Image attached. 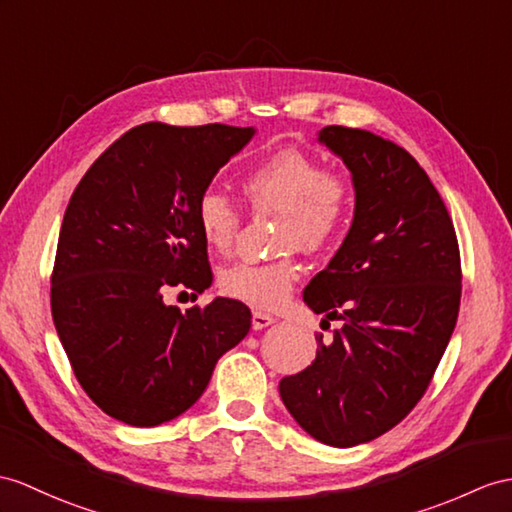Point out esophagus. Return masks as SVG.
Wrapping results in <instances>:
<instances>
[{
	"instance_id": "1",
	"label": "esophagus",
	"mask_w": 512,
	"mask_h": 512,
	"mask_svg": "<svg viewBox=\"0 0 512 512\" xmlns=\"http://www.w3.org/2000/svg\"><path fill=\"white\" fill-rule=\"evenodd\" d=\"M273 321H276V319H273V315L263 313V310H254V313H252V328L254 330H263V328L271 326Z\"/></svg>"
}]
</instances>
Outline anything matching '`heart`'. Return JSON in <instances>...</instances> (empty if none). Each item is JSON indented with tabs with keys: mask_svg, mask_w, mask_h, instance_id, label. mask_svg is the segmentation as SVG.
I'll use <instances>...</instances> for the list:
<instances>
[{
	"mask_svg": "<svg viewBox=\"0 0 512 512\" xmlns=\"http://www.w3.org/2000/svg\"><path fill=\"white\" fill-rule=\"evenodd\" d=\"M249 208L278 215L276 249L319 252L332 245L350 223L354 186L341 169L321 167L302 149L282 147L260 158L239 182ZM197 230L213 252H228L241 226V215L226 195L206 191L195 206ZM299 278L291 254L269 263H234L219 273V289L228 297L258 308L282 304Z\"/></svg>",
	"mask_w": 512,
	"mask_h": 512,
	"instance_id": "1",
	"label": "heart"
}]
</instances>
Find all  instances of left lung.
Returning <instances> with one entry per match:
<instances>
[{"mask_svg":"<svg viewBox=\"0 0 512 512\" xmlns=\"http://www.w3.org/2000/svg\"><path fill=\"white\" fill-rule=\"evenodd\" d=\"M319 143L352 171L343 245L304 289L321 323L341 321L313 365L280 380L286 410L313 439L352 447L397 426L426 393L454 332L460 252L428 173L404 147L343 126Z\"/></svg>","mask_w":512,"mask_h":512,"instance_id":"1","label":"left lung"}]
</instances>
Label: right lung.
<instances>
[{"label": "right lung", "mask_w": 512, "mask_h": 512, "mask_svg": "<svg viewBox=\"0 0 512 512\" xmlns=\"http://www.w3.org/2000/svg\"><path fill=\"white\" fill-rule=\"evenodd\" d=\"M254 128L143 123L73 191L52 273V317L84 393L112 419L152 428L189 410L217 360L252 326L243 302L182 310L169 286L213 284L195 206Z\"/></svg>", "instance_id": "1"}]
</instances>
